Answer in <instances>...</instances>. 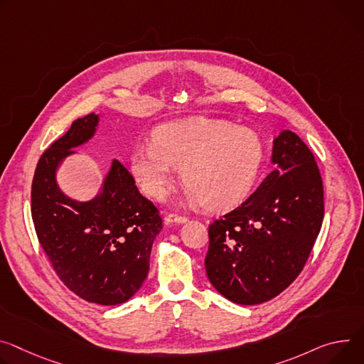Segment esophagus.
Instances as JSON below:
<instances>
[{"label":"esophagus","instance_id":"obj_1","mask_svg":"<svg viewBox=\"0 0 364 364\" xmlns=\"http://www.w3.org/2000/svg\"><path fill=\"white\" fill-rule=\"evenodd\" d=\"M164 222H165V225H171V223H178V225H180V223H186V222H187V218L170 213V215H167V216L164 218Z\"/></svg>","mask_w":364,"mask_h":364}]
</instances>
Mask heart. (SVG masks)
<instances>
[{
	"mask_svg": "<svg viewBox=\"0 0 364 364\" xmlns=\"http://www.w3.org/2000/svg\"><path fill=\"white\" fill-rule=\"evenodd\" d=\"M154 144H141L130 154V171L141 188L159 199L177 167L191 203L210 210L238 206L252 190L264 161L257 132L223 120L196 117L158 126Z\"/></svg>",
	"mask_w": 364,
	"mask_h": 364,
	"instance_id": "1",
	"label": "heart"
}]
</instances>
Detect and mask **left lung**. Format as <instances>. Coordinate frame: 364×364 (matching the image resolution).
Here are the masks:
<instances>
[{
	"label": "left lung",
	"mask_w": 364,
	"mask_h": 364,
	"mask_svg": "<svg viewBox=\"0 0 364 364\" xmlns=\"http://www.w3.org/2000/svg\"><path fill=\"white\" fill-rule=\"evenodd\" d=\"M276 168L248 199L209 226L206 274L226 299L267 302L299 276L323 219V187L311 149L283 130Z\"/></svg>",
	"instance_id": "1"
}]
</instances>
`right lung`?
<instances>
[{"label": "right lung", "instance_id": "right-lung-1", "mask_svg": "<svg viewBox=\"0 0 364 364\" xmlns=\"http://www.w3.org/2000/svg\"><path fill=\"white\" fill-rule=\"evenodd\" d=\"M98 122L95 113L77 119L43 152L31 184V218L63 284L87 302L113 306L129 301L145 282L162 219L116 159L92 199L80 202L60 190L59 167L95 135Z\"/></svg>", "mask_w": 364, "mask_h": 364}]
</instances>
